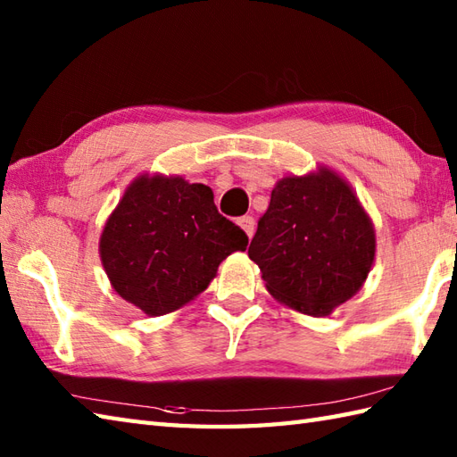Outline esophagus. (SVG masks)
I'll use <instances>...</instances> for the list:
<instances>
[{
	"label": "esophagus",
	"mask_w": 457,
	"mask_h": 457,
	"mask_svg": "<svg viewBox=\"0 0 457 457\" xmlns=\"http://www.w3.org/2000/svg\"><path fill=\"white\" fill-rule=\"evenodd\" d=\"M237 223L241 226V229L245 231L249 239L253 237V234H255V220H253V216H244V218H239V220H237Z\"/></svg>",
	"instance_id": "obj_1"
}]
</instances>
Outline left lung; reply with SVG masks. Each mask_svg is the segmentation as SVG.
I'll use <instances>...</instances> for the list:
<instances>
[{"mask_svg":"<svg viewBox=\"0 0 457 457\" xmlns=\"http://www.w3.org/2000/svg\"><path fill=\"white\" fill-rule=\"evenodd\" d=\"M249 259L270 295L320 318L361 288L375 259V231L352 188L322 169L277 184Z\"/></svg>","mask_w":457,"mask_h":457,"instance_id":"obj_1","label":"left lung"}]
</instances>
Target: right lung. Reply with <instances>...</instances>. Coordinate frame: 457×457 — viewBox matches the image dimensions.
<instances>
[{"label":"right lung","instance_id":"obj_1","mask_svg":"<svg viewBox=\"0 0 457 457\" xmlns=\"http://www.w3.org/2000/svg\"><path fill=\"white\" fill-rule=\"evenodd\" d=\"M247 234L223 218L204 184L141 177L123 194L100 239L102 265L118 295L161 316L198 296Z\"/></svg>","mask_w":457,"mask_h":457}]
</instances>
